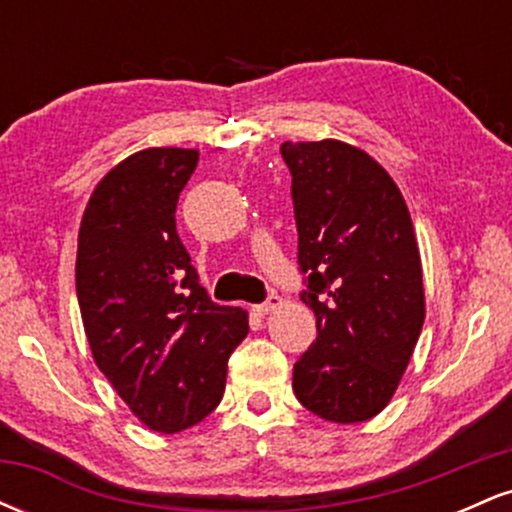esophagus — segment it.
Returning a JSON list of instances; mask_svg holds the SVG:
<instances>
[{
	"instance_id": "esophagus-1",
	"label": "esophagus",
	"mask_w": 512,
	"mask_h": 512,
	"mask_svg": "<svg viewBox=\"0 0 512 512\" xmlns=\"http://www.w3.org/2000/svg\"><path fill=\"white\" fill-rule=\"evenodd\" d=\"M279 305H281V298L276 296V293H272V296H269L267 301H264L262 305H255V313L264 317V315H269V313H272V310L279 308Z\"/></svg>"
}]
</instances>
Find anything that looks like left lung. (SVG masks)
<instances>
[{"label": "left lung", "instance_id": "obj_1", "mask_svg": "<svg viewBox=\"0 0 512 512\" xmlns=\"http://www.w3.org/2000/svg\"><path fill=\"white\" fill-rule=\"evenodd\" d=\"M291 170L301 301L317 339L293 366V392L332 424L380 414L409 366L426 317L407 202L390 173L339 139L284 142Z\"/></svg>", "mask_w": 512, "mask_h": 512}]
</instances>
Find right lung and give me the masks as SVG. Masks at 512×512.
Here are the masks:
<instances>
[{
    "label": "right lung",
    "mask_w": 512,
    "mask_h": 512,
    "mask_svg": "<svg viewBox=\"0 0 512 512\" xmlns=\"http://www.w3.org/2000/svg\"><path fill=\"white\" fill-rule=\"evenodd\" d=\"M197 149L154 146L103 175L76 248V296L96 366L146 428L178 433L216 409L248 313L216 305L175 231Z\"/></svg>",
    "instance_id": "1"
}]
</instances>
